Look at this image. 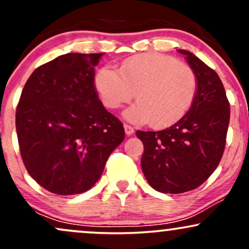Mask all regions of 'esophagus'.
<instances>
[{
    "mask_svg": "<svg viewBox=\"0 0 249 249\" xmlns=\"http://www.w3.org/2000/svg\"><path fill=\"white\" fill-rule=\"evenodd\" d=\"M124 130H125V133H126V136H131V134L134 132L133 127L130 126V125H127V124L124 125Z\"/></svg>",
    "mask_w": 249,
    "mask_h": 249,
    "instance_id": "obj_1",
    "label": "esophagus"
}]
</instances>
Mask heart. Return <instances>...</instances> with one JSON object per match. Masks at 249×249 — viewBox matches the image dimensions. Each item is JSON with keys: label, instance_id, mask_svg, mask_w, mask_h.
Wrapping results in <instances>:
<instances>
[{"label": "heart", "instance_id": "obj_1", "mask_svg": "<svg viewBox=\"0 0 249 249\" xmlns=\"http://www.w3.org/2000/svg\"><path fill=\"white\" fill-rule=\"evenodd\" d=\"M103 104L116 110L136 93L138 103L124 111L126 121L150 122L154 128L171 126L188 112L196 96V73L174 57L150 53L130 57L119 71L103 67L95 76Z\"/></svg>", "mask_w": 249, "mask_h": 249}]
</instances>
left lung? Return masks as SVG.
<instances>
[{"label":"left lung","instance_id":"obj_1","mask_svg":"<svg viewBox=\"0 0 249 249\" xmlns=\"http://www.w3.org/2000/svg\"><path fill=\"white\" fill-rule=\"evenodd\" d=\"M196 73V96L188 112L165 130L137 131L144 144L142 170L161 193L199 187L221 160L230 124V103L218 73L194 53L179 49Z\"/></svg>","mask_w":249,"mask_h":249}]
</instances>
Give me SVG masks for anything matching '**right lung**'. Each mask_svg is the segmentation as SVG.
Here are the masks:
<instances>
[{"label": "right lung", "instance_id": "1", "mask_svg": "<svg viewBox=\"0 0 249 249\" xmlns=\"http://www.w3.org/2000/svg\"><path fill=\"white\" fill-rule=\"evenodd\" d=\"M103 53H65L41 65L25 83L16 131L25 168L59 196L90 190L112 151L124 141L123 124L103 107L93 85Z\"/></svg>", "mask_w": 249, "mask_h": 249}]
</instances>
